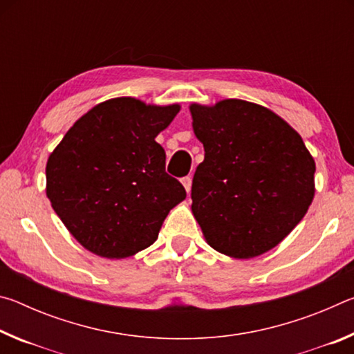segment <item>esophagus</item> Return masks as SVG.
I'll use <instances>...</instances> for the list:
<instances>
[{"instance_id": "esophagus-1", "label": "esophagus", "mask_w": 354, "mask_h": 354, "mask_svg": "<svg viewBox=\"0 0 354 354\" xmlns=\"http://www.w3.org/2000/svg\"><path fill=\"white\" fill-rule=\"evenodd\" d=\"M183 185H184V189H185V192H187V194H190V189H192V178L190 176H185V178H183Z\"/></svg>"}]
</instances>
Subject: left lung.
Here are the masks:
<instances>
[{
    "label": "left lung",
    "instance_id": "left-lung-1",
    "mask_svg": "<svg viewBox=\"0 0 354 354\" xmlns=\"http://www.w3.org/2000/svg\"><path fill=\"white\" fill-rule=\"evenodd\" d=\"M205 160L192 183V214L218 253L250 259L290 234L315 195V162L295 129L245 100L189 106Z\"/></svg>",
    "mask_w": 354,
    "mask_h": 354
}]
</instances>
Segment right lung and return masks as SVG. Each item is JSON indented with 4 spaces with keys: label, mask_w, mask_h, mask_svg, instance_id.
<instances>
[{
    "label": "right lung",
    "mask_w": 354,
    "mask_h": 354,
    "mask_svg": "<svg viewBox=\"0 0 354 354\" xmlns=\"http://www.w3.org/2000/svg\"><path fill=\"white\" fill-rule=\"evenodd\" d=\"M181 109L131 97L103 101L76 120L46 162V196L77 242L124 259L156 242L170 209L185 200L156 142Z\"/></svg>",
    "instance_id": "obj_1"
}]
</instances>
